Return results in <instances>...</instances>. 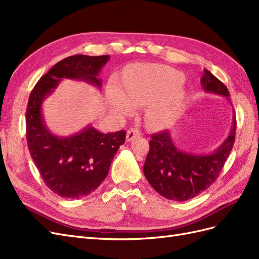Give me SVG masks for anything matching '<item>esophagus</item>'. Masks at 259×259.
Instances as JSON below:
<instances>
[{
	"label": "esophagus",
	"mask_w": 259,
	"mask_h": 259,
	"mask_svg": "<svg viewBox=\"0 0 259 259\" xmlns=\"http://www.w3.org/2000/svg\"><path fill=\"white\" fill-rule=\"evenodd\" d=\"M141 136V132H139L137 128H131L126 133V142H132L133 139Z\"/></svg>",
	"instance_id": "34e87169"
}]
</instances>
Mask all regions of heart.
I'll use <instances>...</instances> for the list:
<instances>
[{"mask_svg":"<svg viewBox=\"0 0 259 259\" xmlns=\"http://www.w3.org/2000/svg\"><path fill=\"white\" fill-rule=\"evenodd\" d=\"M184 80V75L170 66L138 64L128 68L123 79L117 75L111 76L107 83V101L113 112L122 115H130L136 107L150 103L145 122L151 128H161L183 108Z\"/></svg>","mask_w":259,"mask_h":259,"instance_id":"obj_1","label":"heart"}]
</instances>
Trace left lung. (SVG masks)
<instances>
[{"mask_svg": "<svg viewBox=\"0 0 259 259\" xmlns=\"http://www.w3.org/2000/svg\"><path fill=\"white\" fill-rule=\"evenodd\" d=\"M200 83L206 93L220 95L230 101V93L223 82L208 69H204ZM236 120L233 116L229 136L218 148L208 155H196L180 150L173 143L169 131L151 135L149 152L144 164V174L149 184L161 195L183 201L194 198L210 186L232 150Z\"/></svg>", "mask_w": 259, "mask_h": 259, "instance_id": "left-lung-1", "label": "left lung"}]
</instances>
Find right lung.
<instances>
[{"mask_svg": "<svg viewBox=\"0 0 259 259\" xmlns=\"http://www.w3.org/2000/svg\"><path fill=\"white\" fill-rule=\"evenodd\" d=\"M109 55L76 54L58 62L32 89L26 110V138L30 156L50 190L64 198H81L97 190L107 178L126 132L103 133L92 125L77 134L61 137L48 130L42 103L63 78L82 80L98 88L101 68Z\"/></svg>", "mask_w": 259, "mask_h": 259, "instance_id": "1", "label": "right lung"}]
</instances>
